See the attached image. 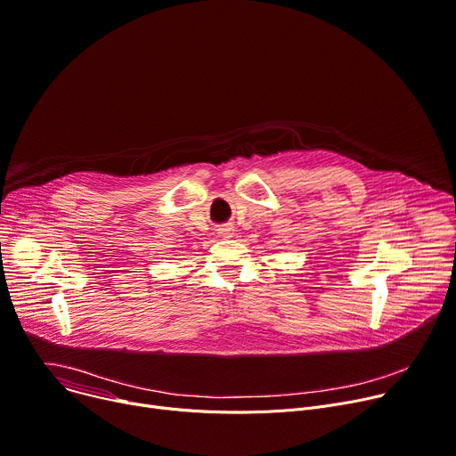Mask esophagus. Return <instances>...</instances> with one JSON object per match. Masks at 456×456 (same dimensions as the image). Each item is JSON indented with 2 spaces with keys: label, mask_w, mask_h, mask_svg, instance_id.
Instances as JSON below:
<instances>
[{
  "label": "esophagus",
  "mask_w": 456,
  "mask_h": 456,
  "mask_svg": "<svg viewBox=\"0 0 456 456\" xmlns=\"http://www.w3.org/2000/svg\"><path fill=\"white\" fill-rule=\"evenodd\" d=\"M233 232H235V228L232 226V224H226V226H221L219 230H217V233H219V237H232L233 235Z\"/></svg>",
  "instance_id": "34e87169"
}]
</instances>
